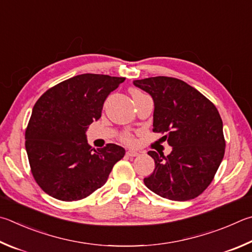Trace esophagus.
<instances>
[{
    "label": "esophagus",
    "instance_id": "obj_1",
    "mask_svg": "<svg viewBox=\"0 0 252 252\" xmlns=\"http://www.w3.org/2000/svg\"><path fill=\"white\" fill-rule=\"evenodd\" d=\"M126 155L127 157H130V158H135V157H138L139 155V153L138 152H135V151H126Z\"/></svg>",
    "mask_w": 252,
    "mask_h": 252
}]
</instances>
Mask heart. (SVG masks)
<instances>
[{
  "label": "heart",
  "instance_id": "1",
  "mask_svg": "<svg viewBox=\"0 0 252 252\" xmlns=\"http://www.w3.org/2000/svg\"><path fill=\"white\" fill-rule=\"evenodd\" d=\"M141 94H144L141 93V91L138 89H132V97H136V95H141ZM122 141L126 142V143H127V144H132L134 142V139L131 134L126 133L122 135Z\"/></svg>",
  "mask_w": 252,
  "mask_h": 252
}]
</instances>
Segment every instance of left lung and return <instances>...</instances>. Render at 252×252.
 <instances>
[{
    "mask_svg": "<svg viewBox=\"0 0 252 252\" xmlns=\"http://www.w3.org/2000/svg\"><path fill=\"white\" fill-rule=\"evenodd\" d=\"M133 84L152 95L153 132L165 134L173 150L149 151L155 168L144 184L161 197L185 202L194 199L214 180L225 154L222 120L215 104L185 81L151 77Z\"/></svg>",
    "mask_w": 252,
    "mask_h": 252,
    "instance_id": "1",
    "label": "left lung"
}]
</instances>
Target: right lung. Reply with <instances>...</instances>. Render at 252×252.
<instances>
[{
	"mask_svg": "<svg viewBox=\"0 0 252 252\" xmlns=\"http://www.w3.org/2000/svg\"><path fill=\"white\" fill-rule=\"evenodd\" d=\"M123 77L82 74L52 87L36 101L25 131L32 174L52 197L74 202L107 182L126 150L109 143L94 150L86 131L101 117L104 100Z\"/></svg>",
	"mask_w": 252,
	"mask_h": 252,
	"instance_id": "add662e5",
	"label": "right lung"
}]
</instances>
